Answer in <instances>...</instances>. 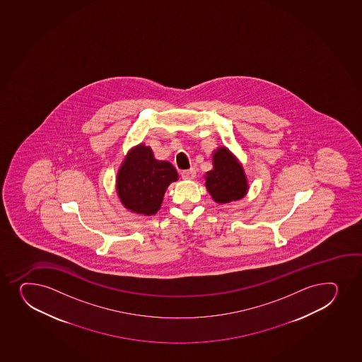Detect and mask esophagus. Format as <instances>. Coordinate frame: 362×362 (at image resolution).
I'll return each mask as SVG.
<instances>
[{
	"instance_id": "1",
	"label": "esophagus",
	"mask_w": 362,
	"mask_h": 362,
	"mask_svg": "<svg viewBox=\"0 0 362 362\" xmlns=\"http://www.w3.org/2000/svg\"><path fill=\"white\" fill-rule=\"evenodd\" d=\"M182 177L185 180H191V179H194L196 177V170L194 168H189V170H184L182 172Z\"/></svg>"
}]
</instances>
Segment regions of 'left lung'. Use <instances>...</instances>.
Returning <instances> with one entry per match:
<instances>
[{"label":"left lung","instance_id":"8db88e82","mask_svg":"<svg viewBox=\"0 0 362 362\" xmlns=\"http://www.w3.org/2000/svg\"><path fill=\"white\" fill-rule=\"evenodd\" d=\"M213 170L206 172V190L216 203H230L245 196L249 190L244 168L226 147L213 154Z\"/></svg>","mask_w":362,"mask_h":362}]
</instances>
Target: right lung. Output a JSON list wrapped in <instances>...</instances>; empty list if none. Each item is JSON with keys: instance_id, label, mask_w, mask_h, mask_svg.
Here are the masks:
<instances>
[{"instance_id": "obj_1", "label": "right lung", "mask_w": 362, "mask_h": 362, "mask_svg": "<svg viewBox=\"0 0 362 362\" xmlns=\"http://www.w3.org/2000/svg\"><path fill=\"white\" fill-rule=\"evenodd\" d=\"M175 180V166L156 160L152 148L141 144L125 156L117 175L116 190L127 209L149 216L160 209L165 191Z\"/></svg>"}]
</instances>
